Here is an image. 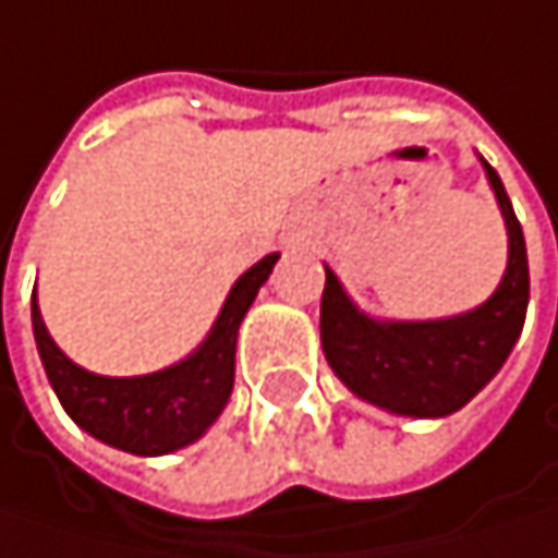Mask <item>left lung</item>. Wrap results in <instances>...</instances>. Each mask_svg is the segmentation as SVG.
<instances>
[{
  "instance_id": "8db88e82",
  "label": "left lung",
  "mask_w": 558,
  "mask_h": 558,
  "mask_svg": "<svg viewBox=\"0 0 558 558\" xmlns=\"http://www.w3.org/2000/svg\"><path fill=\"white\" fill-rule=\"evenodd\" d=\"M508 223V271L480 310L437 323H374L351 306L326 268L323 351L338 380L361 399L396 415L444 418L463 409L508 361L524 329L531 268L524 229L498 172L485 162Z\"/></svg>"
}]
</instances>
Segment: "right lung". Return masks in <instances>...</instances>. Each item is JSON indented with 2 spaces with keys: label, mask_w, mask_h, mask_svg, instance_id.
Segmentation results:
<instances>
[{
  "label": "right lung",
  "mask_w": 558,
  "mask_h": 558,
  "mask_svg": "<svg viewBox=\"0 0 558 558\" xmlns=\"http://www.w3.org/2000/svg\"><path fill=\"white\" fill-rule=\"evenodd\" d=\"M280 255L252 265L229 290L210 338L175 367L149 377H98L73 364L47 335L31 296L34 341L57 399L78 428L136 457H159L197 440L223 412L235 377V335Z\"/></svg>",
  "instance_id": "obj_1"
}]
</instances>
